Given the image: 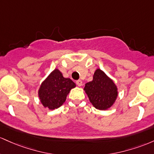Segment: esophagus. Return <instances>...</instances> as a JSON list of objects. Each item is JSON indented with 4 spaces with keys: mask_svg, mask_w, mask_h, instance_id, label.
Segmentation results:
<instances>
[{
    "mask_svg": "<svg viewBox=\"0 0 154 154\" xmlns=\"http://www.w3.org/2000/svg\"><path fill=\"white\" fill-rule=\"evenodd\" d=\"M76 84L79 86H82V80H78V81H76Z\"/></svg>",
    "mask_w": 154,
    "mask_h": 154,
    "instance_id": "esophagus-1",
    "label": "esophagus"
}]
</instances>
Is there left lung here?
Instances as JSON below:
<instances>
[{
	"label": "left lung",
	"instance_id": "1",
	"mask_svg": "<svg viewBox=\"0 0 154 154\" xmlns=\"http://www.w3.org/2000/svg\"><path fill=\"white\" fill-rule=\"evenodd\" d=\"M84 89L90 103L98 110H108L118 97L117 86L100 69H97L93 80L86 83Z\"/></svg>",
	"mask_w": 154,
	"mask_h": 154
}]
</instances>
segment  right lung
Instances as JSON below:
<instances>
[{
	"label": "right lung",
	"mask_w": 154,
	"mask_h": 154,
	"mask_svg": "<svg viewBox=\"0 0 154 154\" xmlns=\"http://www.w3.org/2000/svg\"><path fill=\"white\" fill-rule=\"evenodd\" d=\"M75 84L70 79L64 78L58 69H54L42 82L38 90L40 101L45 108L54 110L61 106Z\"/></svg>",
	"instance_id": "right-lung-1"
}]
</instances>
